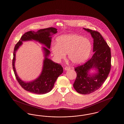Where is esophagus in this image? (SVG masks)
<instances>
[{"label":"esophagus","mask_w":124,"mask_h":124,"mask_svg":"<svg viewBox=\"0 0 124 124\" xmlns=\"http://www.w3.org/2000/svg\"><path fill=\"white\" fill-rule=\"evenodd\" d=\"M70 69V68L69 67H68V66H65V67H64V70H69Z\"/></svg>","instance_id":"34e87169"}]
</instances>
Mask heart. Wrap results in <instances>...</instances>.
<instances>
[{
  "label": "heart",
  "instance_id": "obj_1",
  "mask_svg": "<svg viewBox=\"0 0 124 124\" xmlns=\"http://www.w3.org/2000/svg\"><path fill=\"white\" fill-rule=\"evenodd\" d=\"M92 48L90 40L78 34L63 35L56 40V44L51 50L55 59L60 60L67 54L70 60L74 64H80L88 59Z\"/></svg>",
  "mask_w": 124,
  "mask_h": 124
}]
</instances>
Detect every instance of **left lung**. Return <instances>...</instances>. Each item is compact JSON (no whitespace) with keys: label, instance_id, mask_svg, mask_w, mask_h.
Segmentation results:
<instances>
[{"label":"left lung","instance_id":"left-lung-1","mask_svg":"<svg viewBox=\"0 0 124 124\" xmlns=\"http://www.w3.org/2000/svg\"><path fill=\"white\" fill-rule=\"evenodd\" d=\"M84 29L89 32L94 39V54L84 64L75 67L77 78L73 87L78 93L87 94L99 89L107 78L111 67V54L109 46L99 32ZM93 68L97 73L89 75L88 71Z\"/></svg>","mask_w":124,"mask_h":124}]
</instances>
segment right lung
<instances>
[{"label":"right lung","mask_w":124,"mask_h":124,"mask_svg":"<svg viewBox=\"0 0 124 124\" xmlns=\"http://www.w3.org/2000/svg\"><path fill=\"white\" fill-rule=\"evenodd\" d=\"M51 33L53 34L57 33V30L54 28L50 27L39 30L37 32L30 31L23 35L19 41L15 45L12 60L13 69L15 77L21 87L31 93L36 94H44L49 92L53 89L58 78L63 72V68L60 64L55 63L48 58L50 54V52L48 49L50 48ZM33 39L45 44L48 48H43L45 52V59L43 69L40 76L32 82L26 83L20 79L16 72L15 67V53L22 44L23 41Z\"/></svg>","instance_id":"add662e5"}]
</instances>
